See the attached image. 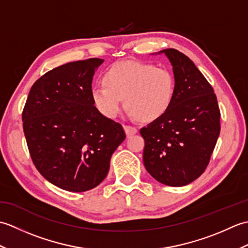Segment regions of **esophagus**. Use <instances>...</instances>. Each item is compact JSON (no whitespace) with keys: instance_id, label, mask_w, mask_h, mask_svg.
<instances>
[{"instance_id":"1","label":"esophagus","mask_w":248,"mask_h":248,"mask_svg":"<svg viewBox=\"0 0 248 248\" xmlns=\"http://www.w3.org/2000/svg\"><path fill=\"white\" fill-rule=\"evenodd\" d=\"M124 128L125 134H127V136H132V135H134V134L138 133V129H136L135 127H132V125H128V124H125Z\"/></svg>"}]
</instances>
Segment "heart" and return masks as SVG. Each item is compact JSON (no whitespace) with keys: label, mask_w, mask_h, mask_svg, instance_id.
Here are the masks:
<instances>
[{"label":"heart","mask_w":248,"mask_h":248,"mask_svg":"<svg viewBox=\"0 0 248 248\" xmlns=\"http://www.w3.org/2000/svg\"><path fill=\"white\" fill-rule=\"evenodd\" d=\"M104 85L92 92L93 103L105 117L115 118L123 105L143 121L159 119L170 108L176 78L170 69L140 62H120L103 76Z\"/></svg>","instance_id":"1"}]
</instances>
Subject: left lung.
<instances>
[{
    "mask_svg": "<svg viewBox=\"0 0 248 248\" xmlns=\"http://www.w3.org/2000/svg\"><path fill=\"white\" fill-rule=\"evenodd\" d=\"M164 53L172 66L176 91L167 112L140 129L147 171L165 186H183L207 168L220 131L212 86L194 62L176 49Z\"/></svg>",
    "mask_w": 248,
    "mask_h": 248,
    "instance_id": "8db88e82",
    "label": "left lung"
}]
</instances>
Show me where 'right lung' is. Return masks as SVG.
I'll use <instances>...</instances> for the list:
<instances>
[{"label": "right lung", "instance_id": "1", "mask_svg": "<svg viewBox=\"0 0 248 248\" xmlns=\"http://www.w3.org/2000/svg\"><path fill=\"white\" fill-rule=\"evenodd\" d=\"M104 60L71 62L48 71L31 86L22 112L35 167L54 186L85 192L107 177L123 125L94 107L92 82Z\"/></svg>", "mask_w": 248, "mask_h": 248}]
</instances>
